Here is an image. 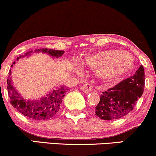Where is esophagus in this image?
I'll use <instances>...</instances> for the list:
<instances>
[{
    "mask_svg": "<svg viewBox=\"0 0 156 156\" xmlns=\"http://www.w3.org/2000/svg\"><path fill=\"white\" fill-rule=\"evenodd\" d=\"M80 89L86 94H89V93H90L93 90V87L91 84L85 83L83 86H82Z\"/></svg>",
    "mask_w": 156,
    "mask_h": 156,
    "instance_id": "esophagus-1",
    "label": "esophagus"
}]
</instances>
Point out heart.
<instances>
[{"instance_id": "1", "label": "heart", "mask_w": 156, "mask_h": 156, "mask_svg": "<svg viewBox=\"0 0 156 156\" xmlns=\"http://www.w3.org/2000/svg\"><path fill=\"white\" fill-rule=\"evenodd\" d=\"M84 62L89 67L96 69L98 78L112 79L128 72L133 67L134 59L128 52L107 50L89 55Z\"/></svg>"}]
</instances>
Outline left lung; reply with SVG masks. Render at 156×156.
Masks as SVG:
<instances>
[{"label":"left lung","mask_w":156,"mask_h":156,"mask_svg":"<svg viewBox=\"0 0 156 156\" xmlns=\"http://www.w3.org/2000/svg\"><path fill=\"white\" fill-rule=\"evenodd\" d=\"M144 79V67L141 65L133 76L102 92L95 107V115L105 120H114L128 115L142 95Z\"/></svg>","instance_id":"left-lung-1"}]
</instances>
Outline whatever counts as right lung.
<instances>
[{"label":"right lung","mask_w":156,"mask_h":156,"mask_svg":"<svg viewBox=\"0 0 156 156\" xmlns=\"http://www.w3.org/2000/svg\"><path fill=\"white\" fill-rule=\"evenodd\" d=\"M33 53H47L52 56V58H58L64 54V51H56V50L42 49L35 50L34 51H28L24 55H20L19 58L28 56ZM13 64H15V62ZM13 64L12 67H13ZM9 76L7 79V89L10 98V103L13 105L14 108L17 109L18 112L24 115L25 117L29 118L36 121H43L51 119L55 116L59 111L61 103H62V99L65 96L66 92L69 89L66 87L62 86L61 87H57L53 89L45 96L42 97L39 100H26L21 96V94L17 92V89L14 87L13 81L12 80V71L9 73Z\"/></svg>","instance_id":"right-lung-1"}]
</instances>
